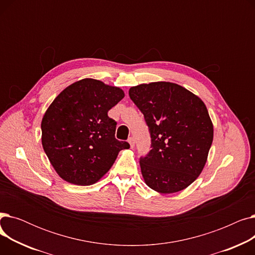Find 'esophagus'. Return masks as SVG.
I'll list each match as a JSON object with an SVG mask.
<instances>
[{
  "instance_id": "esophagus-1",
  "label": "esophagus",
  "mask_w": 255,
  "mask_h": 255,
  "mask_svg": "<svg viewBox=\"0 0 255 255\" xmlns=\"http://www.w3.org/2000/svg\"><path fill=\"white\" fill-rule=\"evenodd\" d=\"M128 142L130 143V146H131L132 149L134 148V143H135V141H134V138H133V137H129V138H128Z\"/></svg>"
}]
</instances>
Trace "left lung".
<instances>
[{
    "mask_svg": "<svg viewBox=\"0 0 255 255\" xmlns=\"http://www.w3.org/2000/svg\"><path fill=\"white\" fill-rule=\"evenodd\" d=\"M144 117L151 151L139 158L145 184L159 193H175L192 184L207 162L213 124L205 103L172 83L142 84L129 90Z\"/></svg>",
    "mask_w": 255,
    "mask_h": 255,
    "instance_id": "1",
    "label": "left lung"
}]
</instances>
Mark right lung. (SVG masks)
<instances>
[{
	"instance_id": "right-lung-1",
	"label": "right lung",
	"mask_w": 255,
	"mask_h": 255,
	"mask_svg": "<svg viewBox=\"0 0 255 255\" xmlns=\"http://www.w3.org/2000/svg\"><path fill=\"white\" fill-rule=\"evenodd\" d=\"M120 88L85 78L62 91L45 112L42 145L58 175L66 182L88 186L113 166L127 141L115 137L117 122L107 113L124 98Z\"/></svg>"
}]
</instances>
